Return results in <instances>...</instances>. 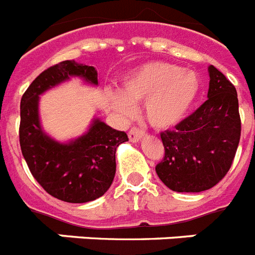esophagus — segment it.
Instances as JSON below:
<instances>
[{
	"mask_svg": "<svg viewBox=\"0 0 255 255\" xmlns=\"http://www.w3.org/2000/svg\"><path fill=\"white\" fill-rule=\"evenodd\" d=\"M143 135H144V132H143L142 130L136 129V128H132V129L129 131V139H130V142L132 143L139 142V140L143 138Z\"/></svg>",
	"mask_w": 255,
	"mask_h": 255,
	"instance_id": "obj_1",
	"label": "esophagus"
}]
</instances>
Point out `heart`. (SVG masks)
Returning <instances> with one entry per match:
<instances>
[{
	"label": "heart",
	"instance_id": "heart-1",
	"mask_svg": "<svg viewBox=\"0 0 255 255\" xmlns=\"http://www.w3.org/2000/svg\"><path fill=\"white\" fill-rule=\"evenodd\" d=\"M200 78L192 71L167 62H151L126 76L121 91L108 97L120 116L134 115V104L144 103V116L154 129H171L187 116L200 93Z\"/></svg>",
	"mask_w": 255,
	"mask_h": 255
}]
</instances>
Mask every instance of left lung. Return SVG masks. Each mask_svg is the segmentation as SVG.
<instances>
[{"label": "left lung", "instance_id": "left-lung-1", "mask_svg": "<svg viewBox=\"0 0 255 255\" xmlns=\"http://www.w3.org/2000/svg\"><path fill=\"white\" fill-rule=\"evenodd\" d=\"M208 72V101L175 129L161 132L165 157L156 173L175 192L214 187L230 170L240 142L236 89L214 65H209Z\"/></svg>", "mask_w": 255, "mask_h": 255}]
</instances>
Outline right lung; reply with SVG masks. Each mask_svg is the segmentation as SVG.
Listing matches in <instances>:
<instances>
[{
    "label": "right lung",
    "mask_w": 255,
    "mask_h": 255,
    "mask_svg": "<svg viewBox=\"0 0 255 255\" xmlns=\"http://www.w3.org/2000/svg\"><path fill=\"white\" fill-rule=\"evenodd\" d=\"M73 77L98 86L97 69L75 60L50 67L29 85L20 102L19 140L30 173L43 190L62 201L82 204L108 191L116 173V149L129 138L97 117L82 135L67 142L43 130L40 95Z\"/></svg>",
    "instance_id": "right-lung-1"
}]
</instances>
